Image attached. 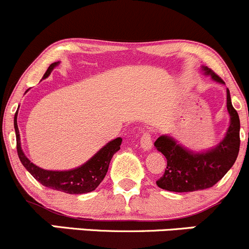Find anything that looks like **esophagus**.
Segmentation results:
<instances>
[{"label":"esophagus","mask_w":249,"mask_h":249,"mask_svg":"<svg viewBox=\"0 0 249 249\" xmlns=\"http://www.w3.org/2000/svg\"><path fill=\"white\" fill-rule=\"evenodd\" d=\"M152 143H153V139L152 135H150L149 131H144L142 134L140 139V144L141 147L143 148L144 150H149L152 148Z\"/></svg>","instance_id":"esophagus-1"}]
</instances>
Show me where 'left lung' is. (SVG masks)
Wrapping results in <instances>:
<instances>
[{"label": "left lung", "mask_w": 249, "mask_h": 249, "mask_svg": "<svg viewBox=\"0 0 249 249\" xmlns=\"http://www.w3.org/2000/svg\"><path fill=\"white\" fill-rule=\"evenodd\" d=\"M203 71L215 82L224 83L208 67H203ZM227 107L230 126L227 136L214 149L200 154L184 149L169 136H160L155 141L154 145L167 160L164 175L157 180L158 187L176 193L208 189L231 169L240 150V118L232 107L229 89L227 90Z\"/></svg>", "instance_id": "1"}]
</instances>
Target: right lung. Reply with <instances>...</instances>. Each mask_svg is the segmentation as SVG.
I'll list each match as a JSON object with an SVG mask.
<instances>
[{
    "instance_id": "1",
    "label": "right lung",
    "mask_w": 249,
    "mask_h": 249,
    "mask_svg": "<svg viewBox=\"0 0 249 249\" xmlns=\"http://www.w3.org/2000/svg\"><path fill=\"white\" fill-rule=\"evenodd\" d=\"M57 64L59 62H53L48 67L43 78L49 76L52 70ZM17 115L18 112L14 115V129H16L17 135V152L18 155H19L20 161L24 165L25 169L34 176L35 179H37L42 185L50 188V189L59 190V192L67 193V194H84V193L92 192L104 180L105 176L108 171L110 159L114 155V153L120 149L122 139L118 137V139L107 143L89 161H87L80 167L70 170V171H48V170H43L34 165L25 157L21 145H20V135L17 124Z\"/></svg>"
}]
</instances>
